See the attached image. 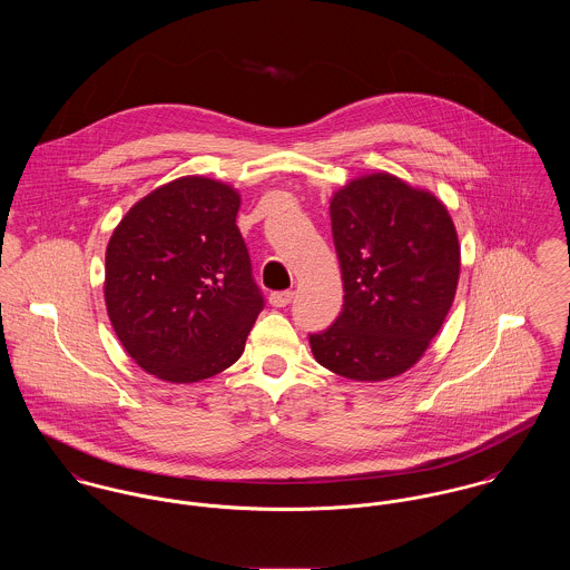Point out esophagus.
Wrapping results in <instances>:
<instances>
[{"label": "esophagus", "instance_id": "obj_1", "mask_svg": "<svg viewBox=\"0 0 570 570\" xmlns=\"http://www.w3.org/2000/svg\"><path fill=\"white\" fill-rule=\"evenodd\" d=\"M292 298H294L292 292H274V294H269V305L272 307H287L292 303Z\"/></svg>", "mask_w": 570, "mask_h": 570}]
</instances>
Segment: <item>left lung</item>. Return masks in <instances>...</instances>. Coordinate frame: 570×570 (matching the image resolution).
Here are the masks:
<instances>
[{"label":"left lung","mask_w":570,"mask_h":570,"mask_svg":"<svg viewBox=\"0 0 570 570\" xmlns=\"http://www.w3.org/2000/svg\"><path fill=\"white\" fill-rule=\"evenodd\" d=\"M328 213L344 305L333 325L309 335L312 353L357 382L402 375L454 303L461 245L452 217L432 193L391 173L351 179Z\"/></svg>","instance_id":"8db88e82"}]
</instances>
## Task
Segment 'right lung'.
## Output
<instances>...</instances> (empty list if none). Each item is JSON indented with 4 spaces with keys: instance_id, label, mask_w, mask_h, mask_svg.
<instances>
[{
    "instance_id": "add662e5",
    "label": "right lung",
    "mask_w": 570,
    "mask_h": 570,
    "mask_svg": "<svg viewBox=\"0 0 570 570\" xmlns=\"http://www.w3.org/2000/svg\"><path fill=\"white\" fill-rule=\"evenodd\" d=\"M239 193L186 175L142 197L105 254V305L134 362L190 384L233 366L263 312L237 228Z\"/></svg>"
}]
</instances>
